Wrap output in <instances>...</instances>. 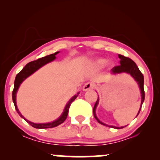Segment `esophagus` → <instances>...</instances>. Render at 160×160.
I'll return each mask as SVG.
<instances>
[{"instance_id": "obj_1", "label": "esophagus", "mask_w": 160, "mask_h": 160, "mask_svg": "<svg viewBox=\"0 0 160 160\" xmlns=\"http://www.w3.org/2000/svg\"><path fill=\"white\" fill-rule=\"evenodd\" d=\"M95 84H93V83L92 82H88V83H86L84 85V87H83V90L84 91H87V90H90V89H92L95 88Z\"/></svg>"}]
</instances>
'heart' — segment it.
<instances>
[{"label":"heart","mask_w":160,"mask_h":160,"mask_svg":"<svg viewBox=\"0 0 160 160\" xmlns=\"http://www.w3.org/2000/svg\"><path fill=\"white\" fill-rule=\"evenodd\" d=\"M106 63V60L102 58H99L97 59L94 61L93 62V65L95 68H102V66H104V65Z\"/></svg>","instance_id":"1"}]
</instances>
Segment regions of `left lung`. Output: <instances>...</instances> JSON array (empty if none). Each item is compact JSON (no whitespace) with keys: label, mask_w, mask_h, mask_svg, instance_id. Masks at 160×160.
Instances as JSON below:
<instances>
[{"label":"left lung","mask_w":160,"mask_h":160,"mask_svg":"<svg viewBox=\"0 0 160 160\" xmlns=\"http://www.w3.org/2000/svg\"><path fill=\"white\" fill-rule=\"evenodd\" d=\"M118 57H119V58L120 59V61H119L120 65H117V66L113 67V68L111 69V72L115 74L121 73H127L130 74V75L134 78V79L136 81L138 84L140 89H141V106L138 111V115L140 111H141L142 104H143L144 99H145V92H144V89H143V83H144L143 76L141 72L140 71V70L138 68L136 64H135V62L133 60H131L130 58H128V57L122 55V54H118ZM98 98L97 101L95 102V106H94V108H93L94 117H95L96 120H97L100 124L106 125V124L100 122V120L98 119V117H96L95 109H96V107L98 106ZM110 127H112V128H114L116 129H122L124 128V127H121V128H117V127H113V126H110Z\"/></svg>","instance_id":"obj_1"}]
</instances>
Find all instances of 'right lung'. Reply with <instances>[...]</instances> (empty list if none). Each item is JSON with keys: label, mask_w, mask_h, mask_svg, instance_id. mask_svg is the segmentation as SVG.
Listing matches in <instances>:
<instances>
[{"label": "right lung", "mask_w": 160, "mask_h": 160, "mask_svg": "<svg viewBox=\"0 0 160 160\" xmlns=\"http://www.w3.org/2000/svg\"><path fill=\"white\" fill-rule=\"evenodd\" d=\"M58 53H59V52H57L55 53L49 54V55H47L46 57H43V58H38V60L32 61V62H30L29 63H28L27 65H25V67L23 68V69L19 72V73H17V75L16 76V78H15V81H14V89H13L12 92V99H13V102H14V106H15V109H16L17 112L19 113V115L22 118H23L24 119H25V121L28 122V124H30L32 127H33L37 129H46V128H54V127H57L58 125H60V124H62V122H64V121L66 119V118L68 117V111H69V108L71 106V104L72 103V102L74 101L77 96L78 95H74L73 98H71V100H69V102H68V104L65 106L64 112L62 114V116L59 118L58 119H57L56 121L50 122V123H47V124H36V123H32V122L28 121L25 118L23 117V116L21 114L20 112H19L18 108H17V103H16V95H17V92L18 90V88L19 87V85L22 82H23L24 80L26 78H28V76L31 75L32 73H33L35 71H36L37 70L40 68L41 67H42L43 65H44L47 64V63L51 62V61L54 60L55 59V55Z\"/></svg>", "instance_id": "1"}]
</instances>
